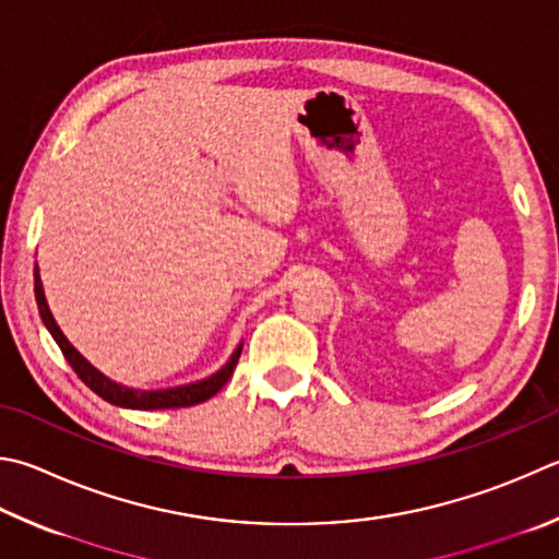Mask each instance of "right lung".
<instances>
[{
	"instance_id": "obj_1",
	"label": "right lung",
	"mask_w": 559,
	"mask_h": 559,
	"mask_svg": "<svg viewBox=\"0 0 559 559\" xmlns=\"http://www.w3.org/2000/svg\"><path fill=\"white\" fill-rule=\"evenodd\" d=\"M34 278H36V302H38V312H40V320L50 332V337L56 340V344L63 352V357L68 359L70 367L80 377L85 385H90L99 399H105L111 405H121V408H136V411H164V408H190V405H198V403H205L207 399H212L222 385L229 381L231 373H235V367L239 361V354L241 347L231 354V359L222 367L215 377H210L205 381H198V383H188V385H178V389H164V391H136V389H127V385H119L115 381H109L107 377H103L93 364H90L83 354H80L73 344L66 340V334L60 332V328L53 320V314L48 310V302L44 296V286H40V276H38V269L34 271Z\"/></svg>"
}]
</instances>
